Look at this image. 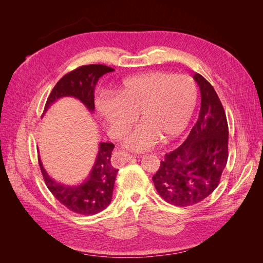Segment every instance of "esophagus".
<instances>
[{
  "instance_id": "34e87169",
  "label": "esophagus",
  "mask_w": 263,
  "mask_h": 263,
  "mask_svg": "<svg viewBox=\"0 0 263 263\" xmlns=\"http://www.w3.org/2000/svg\"><path fill=\"white\" fill-rule=\"evenodd\" d=\"M134 157L132 155L124 153V151H116V153L112 156V160L110 161H112V164L114 166H117L118 168V166H122L123 164L130 161Z\"/></svg>"
}]
</instances>
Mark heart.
Here are the masks:
<instances>
[{"label": "heart", "mask_w": 263, "mask_h": 263, "mask_svg": "<svg viewBox=\"0 0 263 263\" xmlns=\"http://www.w3.org/2000/svg\"><path fill=\"white\" fill-rule=\"evenodd\" d=\"M115 94L99 95L98 113L113 137L122 136L138 115L142 123L127 133L124 145L141 151L160 137L171 140L186 129L196 106L197 87L187 76L154 71L126 79Z\"/></svg>", "instance_id": "1"}]
</instances>
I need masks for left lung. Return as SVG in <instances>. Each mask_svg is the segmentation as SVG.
<instances>
[{
  "label": "left lung",
  "mask_w": 263,
  "mask_h": 263,
  "mask_svg": "<svg viewBox=\"0 0 263 263\" xmlns=\"http://www.w3.org/2000/svg\"><path fill=\"white\" fill-rule=\"evenodd\" d=\"M201 91V110L187 138L165 154L153 177L157 192L169 204L185 208L205 200L218 186L228 159V124L212 84L193 77Z\"/></svg>",
  "instance_id": "left-lung-1"
}]
</instances>
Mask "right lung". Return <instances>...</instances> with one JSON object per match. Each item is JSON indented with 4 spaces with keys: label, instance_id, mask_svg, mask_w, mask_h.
Masks as SVG:
<instances>
[{
    "label": "right lung",
    "instance_id": "right-lung-1",
    "mask_svg": "<svg viewBox=\"0 0 263 263\" xmlns=\"http://www.w3.org/2000/svg\"><path fill=\"white\" fill-rule=\"evenodd\" d=\"M113 71V68L104 65H87L63 76L47 99L43 115L55 101L66 97L78 99L93 113L95 85L102 76ZM113 149L112 142H100L98 156L90 174L84 182L78 185H65L55 182L46 172L41 158H38L47 187L62 205L77 214L94 215L105 210L112 201L118 171L110 162Z\"/></svg>",
    "mask_w": 263,
    "mask_h": 263
}]
</instances>
